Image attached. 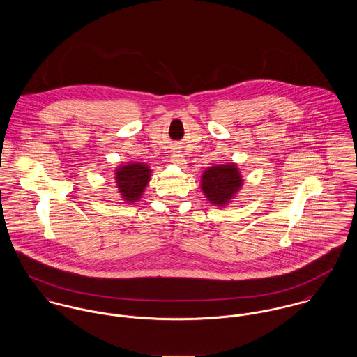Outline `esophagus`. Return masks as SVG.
Listing matches in <instances>:
<instances>
[{
	"instance_id": "1",
	"label": "esophagus",
	"mask_w": 357,
	"mask_h": 357,
	"mask_svg": "<svg viewBox=\"0 0 357 357\" xmlns=\"http://www.w3.org/2000/svg\"><path fill=\"white\" fill-rule=\"evenodd\" d=\"M172 162H173L174 165H178V166H181V165H185V159H184V155L180 153H173V156H172Z\"/></svg>"
}]
</instances>
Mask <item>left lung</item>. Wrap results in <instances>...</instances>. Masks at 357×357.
<instances>
[{"mask_svg": "<svg viewBox=\"0 0 357 357\" xmlns=\"http://www.w3.org/2000/svg\"><path fill=\"white\" fill-rule=\"evenodd\" d=\"M243 185V176L236 163H220L204 169L201 190L206 199L217 207L231 204Z\"/></svg>", "mask_w": 357, "mask_h": 357, "instance_id": "8db88e82", "label": "left lung"}]
</instances>
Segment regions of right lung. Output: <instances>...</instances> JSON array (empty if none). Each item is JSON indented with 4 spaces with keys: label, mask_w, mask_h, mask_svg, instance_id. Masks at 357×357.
I'll return each mask as SVG.
<instances>
[{
    "label": "right lung",
    "mask_w": 357,
    "mask_h": 357,
    "mask_svg": "<svg viewBox=\"0 0 357 357\" xmlns=\"http://www.w3.org/2000/svg\"><path fill=\"white\" fill-rule=\"evenodd\" d=\"M151 173V167L144 162H128L115 169V185L125 204H135L142 199Z\"/></svg>",
    "instance_id": "right-lung-1"
}]
</instances>
